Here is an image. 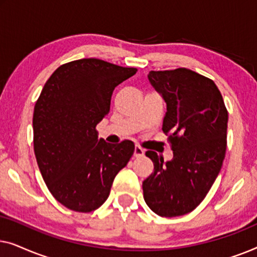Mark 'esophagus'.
Returning <instances> with one entry per match:
<instances>
[{
    "label": "esophagus",
    "mask_w": 257,
    "mask_h": 257,
    "mask_svg": "<svg viewBox=\"0 0 257 257\" xmlns=\"http://www.w3.org/2000/svg\"><path fill=\"white\" fill-rule=\"evenodd\" d=\"M144 154H145V151H144L142 147L140 146H136L135 147V157L136 158H140V157H143Z\"/></svg>",
    "instance_id": "34e87169"
}]
</instances>
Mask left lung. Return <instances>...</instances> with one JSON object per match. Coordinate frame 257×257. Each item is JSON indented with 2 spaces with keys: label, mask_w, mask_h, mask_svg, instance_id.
I'll return each mask as SVG.
<instances>
[{
  "label": "left lung",
  "mask_w": 257,
  "mask_h": 257,
  "mask_svg": "<svg viewBox=\"0 0 257 257\" xmlns=\"http://www.w3.org/2000/svg\"><path fill=\"white\" fill-rule=\"evenodd\" d=\"M149 79L167 104L163 131L173 159L147 151L154 171L143 182L144 199L158 215L180 216L201 203L222 167L228 111L215 83L189 69L150 71Z\"/></svg>",
  "instance_id": "left-lung-1"
}]
</instances>
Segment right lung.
<instances>
[{
    "instance_id": "1",
    "label": "right lung",
    "mask_w": 257,
    "mask_h": 257,
    "mask_svg": "<svg viewBox=\"0 0 257 257\" xmlns=\"http://www.w3.org/2000/svg\"><path fill=\"white\" fill-rule=\"evenodd\" d=\"M137 71L83 58L61 65L45 83L34 108L35 157L48 189L66 208H99L135 153L130 140L98 139L96 126L110 112L114 87Z\"/></svg>"
}]
</instances>
